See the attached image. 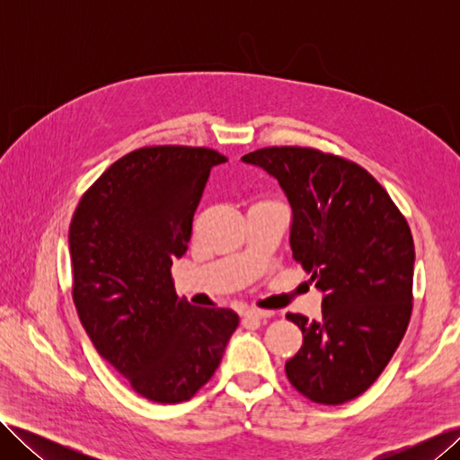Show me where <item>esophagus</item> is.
<instances>
[{
	"label": "esophagus",
	"mask_w": 460,
	"mask_h": 460,
	"mask_svg": "<svg viewBox=\"0 0 460 460\" xmlns=\"http://www.w3.org/2000/svg\"><path fill=\"white\" fill-rule=\"evenodd\" d=\"M272 313L270 311H261V309H247L243 313V318H253V320H262V318H269Z\"/></svg>",
	"instance_id": "obj_1"
}]
</instances>
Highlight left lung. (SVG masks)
I'll return each instance as SVG.
<instances>
[{
  "mask_svg": "<svg viewBox=\"0 0 460 460\" xmlns=\"http://www.w3.org/2000/svg\"><path fill=\"white\" fill-rule=\"evenodd\" d=\"M280 184L291 207L289 247L323 294V318L288 314L303 345L286 363L299 394L324 405L376 382L411 320L414 243L405 217L363 166L311 147L242 157Z\"/></svg>",
  "mask_w": 460,
  "mask_h": 460,
  "instance_id": "obj_1",
  "label": "left lung"
}]
</instances>
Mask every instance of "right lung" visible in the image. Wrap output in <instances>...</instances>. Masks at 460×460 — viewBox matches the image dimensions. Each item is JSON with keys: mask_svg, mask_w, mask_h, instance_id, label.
<instances>
[{"mask_svg": "<svg viewBox=\"0 0 460 460\" xmlns=\"http://www.w3.org/2000/svg\"><path fill=\"white\" fill-rule=\"evenodd\" d=\"M226 161L205 147L136 149L95 180L68 230L80 323L149 401H188L211 380L240 324L232 309L180 299L171 276L208 172Z\"/></svg>", "mask_w": 460, "mask_h": 460, "instance_id": "right-lung-1", "label": "right lung"}]
</instances>
